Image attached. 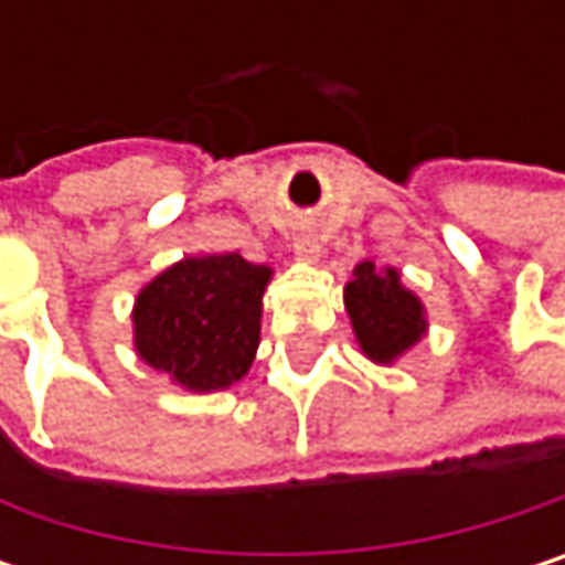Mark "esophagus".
I'll return each instance as SVG.
<instances>
[{
  "label": "esophagus",
  "instance_id": "34e87169",
  "mask_svg": "<svg viewBox=\"0 0 565 565\" xmlns=\"http://www.w3.org/2000/svg\"><path fill=\"white\" fill-rule=\"evenodd\" d=\"M294 252H297L300 258H313V255H317V235H313V228H307V225L297 228V235H294Z\"/></svg>",
  "mask_w": 565,
  "mask_h": 565
}]
</instances>
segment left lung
Segmentation results:
<instances>
[{
    "label": "left lung",
    "mask_w": 565,
    "mask_h": 565,
    "mask_svg": "<svg viewBox=\"0 0 565 565\" xmlns=\"http://www.w3.org/2000/svg\"><path fill=\"white\" fill-rule=\"evenodd\" d=\"M347 310L356 340L373 363H393L425 333L418 297L398 284L393 268L376 271L373 262H363L353 271V281L347 284Z\"/></svg>",
    "instance_id": "left-lung-1"
}]
</instances>
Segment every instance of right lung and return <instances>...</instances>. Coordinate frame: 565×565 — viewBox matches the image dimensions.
<instances>
[{"label": "right lung", "mask_w": 565, "mask_h": 565, "mask_svg": "<svg viewBox=\"0 0 565 565\" xmlns=\"http://www.w3.org/2000/svg\"><path fill=\"white\" fill-rule=\"evenodd\" d=\"M268 281L271 268L242 255L172 265L137 297V353L192 393L228 390L255 360Z\"/></svg>", "instance_id": "right-lung-1"}]
</instances>
